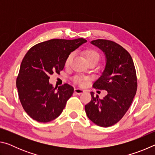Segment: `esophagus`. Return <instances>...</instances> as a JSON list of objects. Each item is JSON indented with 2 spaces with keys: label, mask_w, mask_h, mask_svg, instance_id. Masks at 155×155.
I'll list each match as a JSON object with an SVG mask.
<instances>
[{
  "label": "esophagus",
  "mask_w": 155,
  "mask_h": 155,
  "mask_svg": "<svg viewBox=\"0 0 155 155\" xmlns=\"http://www.w3.org/2000/svg\"><path fill=\"white\" fill-rule=\"evenodd\" d=\"M74 92L77 94H78V95H80V94H83L84 92V90H82V89H80V88H75Z\"/></svg>",
  "instance_id": "esophagus-1"
}]
</instances>
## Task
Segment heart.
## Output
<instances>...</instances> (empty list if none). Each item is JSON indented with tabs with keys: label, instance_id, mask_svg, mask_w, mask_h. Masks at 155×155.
<instances>
[{
	"label": "heart",
	"instance_id": "b5f03b06",
	"mask_svg": "<svg viewBox=\"0 0 155 155\" xmlns=\"http://www.w3.org/2000/svg\"><path fill=\"white\" fill-rule=\"evenodd\" d=\"M83 53L84 57H85L86 61L87 62L94 61V62L97 63L99 61L100 55H99L98 52L96 51H95V50L91 49V48L85 49L83 51ZM72 56H73L72 54H70L67 57V58H66V59H65V65H69L70 62L71 61V60H72ZM75 81L77 83L83 84L85 81V79H83V78H80V77H76Z\"/></svg>",
	"mask_w": 155,
	"mask_h": 155
}]
</instances>
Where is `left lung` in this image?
Wrapping results in <instances>:
<instances>
[{"label":"left lung","instance_id":"1","mask_svg":"<svg viewBox=\"0 0 155 155\" xmlns=\"http://www.w3.org/2000/svg\"><path fill=\"white\" fill-rule=\"evenodd\" d=\"M91 44L104 52L106 64L101 77L93 87L106 90L103 99L94 96L85 106L88 118L102 127L116 124L128 111L135 96L137 87V76L133 59L122 46L113 41L96 40Z\"/></svg>","mask_w":155,"mask_h":155}]
</instances>
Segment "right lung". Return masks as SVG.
Returning <instances> with one entry per match:
<instances>
[{
	"instance_id": "add662e5",
	"label": "right lung",
	"mask_w": 155,
	"mask_h": 155,
	"mask_svg": "<svg viewBox=\"0 0 155 155\" xmlns=\"http://www.w3.org/2000/svg\"><path fill=\"white\" fill-rule=\"evenodd\" d=\"M85 42L83 38L52 39L28 50L21 63L16 87L23 109L31 118L48 122L61 114L74 88L65 83L56 91L49 83V76L59 74L67 57Z\"/></svg>"
}]
</instances>
